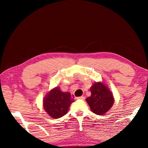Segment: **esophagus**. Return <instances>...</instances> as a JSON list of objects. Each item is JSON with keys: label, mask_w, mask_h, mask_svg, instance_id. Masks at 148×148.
I'll list each match as a JSON object with an SVG mask.
<instances>
[{"label": "esophagus", "mask_w": 148, "mask_h": 148, "mask_svg": "<svg viewBox=\"0 0 148 148\" xmlns=\"http://www.w3.org/2000/svg\"><path fill=\"white\" fill-rule=\"evenodd\" d=\"M77 99H80V100H84L85 99V97L84 96H82V97H77Z\"/></svg>", "instance_id": "obj_1"}]
</instances>
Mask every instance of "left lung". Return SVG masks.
I'll return each mask as SVG.
<instances>
[{
    "mask_svg": "<svg viewBox=\"0 0 148 148\" xmlns=\"http://www.w3.org/2000/svg\"><path fill=\"white\" fill-rule=\"evenodd\" d=\"M91 95L86 99L93 113L103 115L111 108L114 100L111 91L102 83H95L91 87Z\"/></svg>",
    "mask_w": 148,
    "mask_h": 148,
    "instance_id": "obj_1",
    "label": "left lung"
}]
</instances>
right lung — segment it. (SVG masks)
I'll return each mask as SVG.
<instances>
[{
	"mask_svg": "<svg viewBox=\"0 0 148 148\" xmlns=\"http://www.w3.org/2000/svg\"><path fill=\"white\" fill-rule=\"evenodd\" d=\"M73 100L69 92H62L59 87H56L45 97L44 110L53 118H59L67 113Z\"/></svg>",
	"mask_w": 148,
	"mask_h": 148,
	"instance_id": "1",
	"label": "right lung"
}]
</instances>
